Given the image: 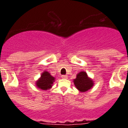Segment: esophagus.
Wrapping results in <instances>:
<instances>
[{"mask_svg":"<svg viewBox=\"0 0 128 128\" xmlns=\"http://www.w3.org/2000/svg\"><path fill=\"white\" fill-rule=\"evenodd\" d=\"M62 78H63V79H67V76H66V75H62Z\"/></svg>","mask_w":128,"mask_h":128,"instance_id":"1","label":"esophagus"}]
</instances>
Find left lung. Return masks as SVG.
Here are the masks:
<instances>
[{
	"instance_id": "1",
	"label": "left lung",
	"mask_w": 128,
	"mask_h": 128,
	"mask_svg": "<svg viewBox=\"0 0 128 128\" xmlns=\"http://www.w3.org/2000/svg\"><path fill=\"white\" fill-rule=\"evenodd\" d=\"M74 82L77 88L82 92L91 88L94 84L92 80L88 78L85 72H81L78 74L76 78L74 80Z\"/></svg>"
}]
</instances>
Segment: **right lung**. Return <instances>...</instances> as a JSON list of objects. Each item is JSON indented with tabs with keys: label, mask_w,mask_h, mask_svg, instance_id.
Masks as SVG:
<instances>
[{
	"label": "right lung",
	"mask_w": 128,
	"mask_h": 128,
	"mask_svg": "<svg viewBox=\"0 0 128 128\" xmlns=\"http://www.w3.org/2000/svg\"><path fill=\"white\" fill-rule=\"evenodd\" d=\"M54 80V77L52 76L48 72L44 71L42 74L41 78L36 82V86L42 90H47L51 88Z\"/></svg>",
	"instance_id": "obj_1"
}]
</instances>
